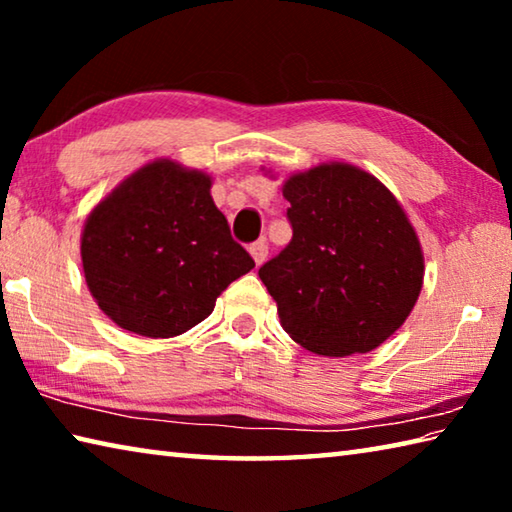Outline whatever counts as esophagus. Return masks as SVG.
I'll list each match as a JSON object with an SVG mask.
<instances>
[{"label":"esophagus","mask_w":512,"mask_h":512,"mask_svg":"<svg viewBox=\"0 0 512 512\" xmlns=\"http://www.w3.org/2000/svg\"><path fill=\"white\" fill-rule=\"evenodd\" d=\"M250 255H253L257 266L264 264V259L268 257V244H266V239H257L255 244H250Z\"/></svg>","instance_id":"esophagus-1"}]
</instances>
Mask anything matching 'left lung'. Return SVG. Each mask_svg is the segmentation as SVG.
<instances>
[{
    "instance_id": "1",
    "label": "left lung",
    "mask_w": 512,
    "mask_h": 512,
    "mask_svg": "<svg viewBox=\"0 0 512 512\" xmlns=\"http://www.w3.org/2000/svg\"><path fill=\"white\" fill-rule=\"evenodd\" d=\"M293 237L259 268L293 341L325 357L375 350L422 289L420 241L395 196L350 164H320L284 185Z\"/></svg>"
}]
</instances>
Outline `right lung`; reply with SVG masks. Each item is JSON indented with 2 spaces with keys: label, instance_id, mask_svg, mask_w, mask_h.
<instances>
[{
  "label": "right lung",
  "instance_id": "right-lung-1",
  "mask_svg": "<svg viewBox=\"0 0 512 512\" xmlns=\"http://www.w3.org/2000/svg\"><path fill=\"white\" fill-rule=\"evenodd\" d=\"M210 187L205 173L158 160L88 216L81 239L85 282L119 327L149 339L183 334L255 266L232 239Z\"/></svg>",
  "mask_w": 512,
  "mask_h": 512
}]
</instances>
